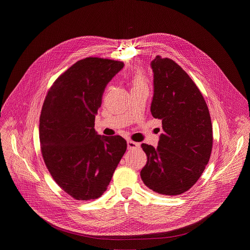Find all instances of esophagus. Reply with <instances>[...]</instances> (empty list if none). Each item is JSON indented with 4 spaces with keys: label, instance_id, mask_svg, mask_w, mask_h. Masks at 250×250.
<instances>
[{
    "label": "esophagus",
    "instance_id": "34e87169",
    "mask_svg": "<svg viewBox=\"0 0 250 250\" xmlns=\"http://www.w3.org/2000/svg\"><path fill=\"white\" fill-rule=\"evenodd\" d=\"M140 146L139 144H137V142H134L132 140H127V148L128 149H135V148H138Z\"/></svg>",
    "mask_w": 250,
    "mask_h": 250
}]
</instances>
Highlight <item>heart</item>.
I'll return each mask as SVG.
<instances>
[{
  "instance_id": "1",
  "label": "heart",
  "mask_w": 250,
  "mask_h": 250,
  "mask_svg": "<svg viewBox=\"0 0 250 250\" xmlns=\"http://www.w3.org/2000/svg\"><path fill=\"white\" fill-rule=\"evenodd\" d=\"M129 82L132 86V88H137V87H141L145 86V80L144 77L140 73H133L130 75L129 77Z\"/></svg>"
}]
</instances>
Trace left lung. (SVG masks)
I'll list each match as a JSON object with an SVG mask.
<instances>
[{
  "instance_id": "8db88e82",
  "label": "left lung",
  "mask_w": 250,
  "mask_h": 250,
  "mask_svg": "<svg viewBox=\"0 0 250 250\" xmlns=\"http://www.w3.org/2000/svg\"><path fill=\"white\" fill-rule=\"evenodd\" d=\"M153 71L150 112L162 121L158 146L142 144L147 162L140 171L144 183L167 196L188 191L201 177L212 147L208 105L185 71L169 58L157 55Z\"/></svg>"
}]
</instances>
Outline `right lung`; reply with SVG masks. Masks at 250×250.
I'll return each mask as SVG.
<instances>
[{
	"mask_svg": "<svg viewBox=\"0 0 250 250\" xmlns=\"http://www.w3.org/2000/svg\"><path fill=\"white\" fill-rule=\"evenodd\" d=\"M124 66L98 57L79 60L45 97L40 119L42 157L54 181L76 200L101 197L126 150L125 138L94 128L104 88Z\"/></svg>",
	"mask_w": 250,
	"mask_h": 250,
	"instance_id": "obj_1",
	"label": "right lung"
}]
</instances>
